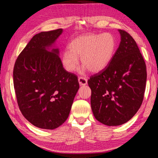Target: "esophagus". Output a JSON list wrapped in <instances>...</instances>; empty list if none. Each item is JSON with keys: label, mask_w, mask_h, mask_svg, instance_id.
<instances>
[{"label": "esophagus", "mask_w": 158, "mask_h": 158, "mask_svg": "<svg viewBox=\"0 0 158 158\" xmlns=\"http://www.w3.org/2000/svg\"><path fill=\"white\" fill-rule=\"evenodd\" d=\"M78 80H79V83L80 85H85L87 84L88 80L86 78H85V77H79Z\"/></svg>", "instance_id": "1"}]
</instances>
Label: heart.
<instances>
[{
	"instance_id": "1",
	"label": "heart",
	"mask_w": 158,
	"mask_h": 158,
	"mask_svg": "<svg viewBox=\"0 0 158 158\" xmlns=\"http://www.w3.org/2000/svg\"><path fill=\"white\" fill-rule=\"evenodd\" d=\"M117 40L113 34H86L72 40L69 49L63 53L62 63L67 71L74 72L81 56V73L87 69L92 73L102 71L109 65L115 54Z\"/></svg>"
}]
</instances>
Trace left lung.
<instances>
[{
	"instance_id": "left-lung-1",
	"label": "left lung",
	"mask_w": 158,
	"mask_h": 158,
	"mask_svg": "<svg viewBox=\"0 0 158 158\" xmlns=\"http://www.w3.org/2000/svg\"><path fill=\"white\" fill-rule=\"evenodd\" d=\"M121 35L119 47L105 69L90 77V105L99 122L108 126L125 123L142 104L147 78L146 66L139 49L126 31Z\"/></svg>"
}]
</instances>
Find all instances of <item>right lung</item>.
Instances as JSON below:
<instances>
[{
    "label": "right lung",
    "instance_id": "add662e5",
    "mask_svg": "<svg viewBox=\"0 0 158 158\" xmlns=\"http://www.w3.org/2000/svg\"><path fill=\"white\" fill-rule=\"evenodd\" d=\"M63 29L36 34L19 55L13 79L20 111L35 126L53 130L68 118L79 89L77 77L63 67L55 43Z\"/></svg>",
    "mask_w": 158,
    "mask_h": 158
}]
</instances>
